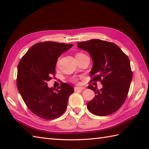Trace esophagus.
<instances>
[{
	"label": "esophagus",
	"instance_id": "obj_1",
	"mask_svg": "<svg viewBox=\"0 0 149 149\" xmlns=\"http://www.w3.org/2000/svg\"><path fill=\"white\" fill-rule=\"evenodd\" d=\"M84 87H83V86H76L74 88V90L75 91H77V90H79V91H82L84 90Z\"/></svg>",
	"mask_w": 149,
	"mask_h": 149
}]
</instances>
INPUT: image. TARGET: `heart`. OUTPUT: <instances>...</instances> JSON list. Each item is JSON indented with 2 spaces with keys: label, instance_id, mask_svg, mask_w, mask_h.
I'll list each match as a JSON object with an SVG mask.
<instances>
[{
  "label": "heart",
  "instance_id": "obj_1",
  "mask_svg": "<svg viewBox=\"0 0 149 149\" xmlns=\"http://www.w3.org/2000/svg\"><path fill=\"white\" fill-rule=\"evenodd\" d=\"M83 55H84V54H82V53H78V54H77L76 56H75V57H77V56H83ZM74 82H76L77 81H76V79H74Z\"/></svg>",
  "mask_w": 149,
  "mask_h": 149
}]
</instances>
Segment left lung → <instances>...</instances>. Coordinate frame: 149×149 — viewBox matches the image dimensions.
Wrapping results in <instances>:
<instances>
[{
    "instance_id": "obj_1",
    "label": "left lung",
    "mask_w": 149,
    "mask_h": 149,
    "mask_svg": "<svg viewBox=\"0 0 149 149\" xmlns=\"http://www.w3.org/2000/svg\"><path fill=\"white\" fill-rule=\"evenodd\" d=\"M77 47L87 51L92 59L90 74L95 76L91 81H100L103 86L100 90L88 86L96 94L88 102V109L98 116L115 113L125 102L132 81L128 57L115 43L100 40L77 43Z\"/></svg>"
}]
</instances>
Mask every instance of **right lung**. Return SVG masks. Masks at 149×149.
I'll list each match as a JSON object with an SVG mask.
<instances>
[{
	"label": "right lung",
	"instance_id": "add662e5",
	"mask_svg": "<svg viewBox=\"0 0 149 149\" xmlns=\"http://www.w3.org/2000/svg\"><path fill=\"white\" fill-rule=\"evenodd\" d=\"M73 46L53 42L32 46L18 65V90L27 107L34 115L46 120L58 118L65 112L70 95L74 92L70 85L63 83L58 90L47 86L55 75L59 57Z\"/></svg>",
	"mask_w": 149,
	"mask_h": 149
}]
</instances>
